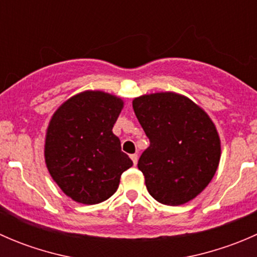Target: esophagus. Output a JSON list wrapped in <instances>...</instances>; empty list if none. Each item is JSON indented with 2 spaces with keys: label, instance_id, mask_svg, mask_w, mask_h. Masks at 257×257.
<instances>
[{
  "label": "esophagus",
  "instance_id": "obj_1",
  "mask_svg": "<svg viewBox=\"0 0 257 257\" xmlns=\"http://www.w3.org/2000/svg\"><path fill=\"white\" fill-rule=\"evenodd\" d=\"M131 159L133 160L134 165H137V163H138V154H132L131 155Z\"/></svg>",
  "mask_w": 257,
  "mask_h": 257
}]
</instances>
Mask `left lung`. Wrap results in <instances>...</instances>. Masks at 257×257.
Instances as JSON below:
<instances>
[{
    "label": "left lung",
    "mask_w": 257,
    "mask_h": 257,
    "mask_svg": "<svg viewBox=\"0 0 257 257\" xmlns=\"http://www.w3.org/2000/svg\"><path fill=\"white\" fill-rule=\"evenodd\" d=\"M133 109L150 142L138 162L149 194L172 206L193 200L219 167L221 148L212 120L173 92L136 98Z\"/></svg>",
    "instance_id": "obj_1"
}]
</instances>
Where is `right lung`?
I'll use <instances>...</instances> for the list:
<instances>
[{
    "instance_id": "obj_1",
    "label": "right lung",
    "mask_w": 257,
    "mask_h": 257,
    "mask_svg": "<svg viewBox=\"0 0 257 257\" xmlns=\"http://www.w3.org/2000/svg\"><path fill=\"white\" fill-rule=\"evenodd\" d=\"M123 100L85 90L64 102L46 134L48 172L67 196L85 205L102 203L116 191L123 172L133 165L112 129Z\"/></svg>"
}]
</instances>
